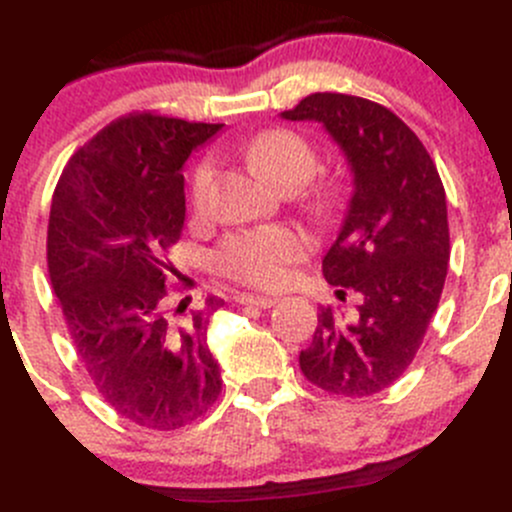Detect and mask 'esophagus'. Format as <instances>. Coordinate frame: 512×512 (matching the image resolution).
I'll use <instances>...</instances> for the list:
<instances>
[{
  "label": "esophagus",
  "instance_id": "esophagus-1",
  "mask_svg": "<svg viewBox=\"0 0 512 512\" xmlns=\"http://www.w3.org/2000/svg\"><path fill=\"white\" fill-rule=\"evenodd\" d=\"M238 301L245 306H257V309H272L277 304L274 297H260V294H238Z\"/></svg>",
  "mask_w": 512,
  "mask_h": 512
}]
</instances>
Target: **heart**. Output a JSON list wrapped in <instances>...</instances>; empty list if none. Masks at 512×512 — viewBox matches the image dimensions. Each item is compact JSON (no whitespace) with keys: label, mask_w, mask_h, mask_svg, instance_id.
I'll return each mask as SVG.
<instances>
[{"label":"heart","mask_w":512,"mask_h":512,"mask_svg":"<svg viewBox=\"0 0 512 512\" xmlns=\"http://www.w3.org/2000/svg\"><path fill=\"white\" fill-rule=\"evenodd\" d=\"M245 157L272 184L299 188L316 169V152L309 142L292 129H265L245 144ZM215 161L203 157L193 166L188 196L198 213H206L213 201ZM341 184L316 188L314 208L331 213L341 203ZM304 233L289 225H265V228L240 230L228 235L215 252V265L223 274L250 287H282L292 274V267L306 255Z\"/></svg>","instance_id":"b5f03b06"}]
</instances>
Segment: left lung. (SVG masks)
<instances>
[{"label":"left lung","mask_w":512,"mask_h":512,"mask_svg":"<svg viewBox=\"0 0 512 512\" xmlns=\"http://www.w3.org/2000/svg\"><path fill=\"white\" fill-rule=\"evenodd\" d=\"M282 117L324 125L353 174L324 277L358 306L351 316L321 306L301 373L333 395H375L410 368L444 289L449 220L439 171L417 134L373 100L314 93Z\"/></svg>","instance_id":"8db88e82"}]
</instances>
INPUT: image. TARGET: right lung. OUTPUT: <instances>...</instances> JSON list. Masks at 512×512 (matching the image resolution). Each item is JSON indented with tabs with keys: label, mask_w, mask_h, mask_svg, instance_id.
<instances>
[{
	"label": "right lung",
	"mask_w": 512,
	"mask_h": 512,
	"mask_svg": "<svg viewBox=\"0 0 512 512\" xmlns=\"http://www.w3.org/2000/svg\"><path fill=\"white\" fill-rule=\"evenodd\" d=\"M223 125L132 112L100 129L58 179L48 218V277L78 358L120 417L171 432L218 400L206 343L223 299L171 311L169 250L186 220V159Z\"/></svg>",
	"instance_id": "1"
}]
</instances>
